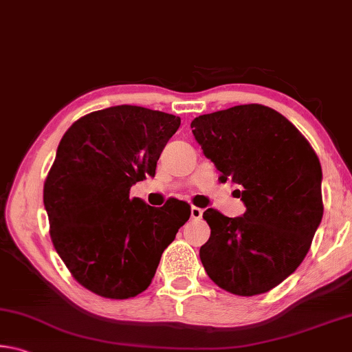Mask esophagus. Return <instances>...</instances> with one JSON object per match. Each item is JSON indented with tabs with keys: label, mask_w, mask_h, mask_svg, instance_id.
I'll return each instance as SVG.
<instances>
[{
	"label": "esophagus",
	"mask_w": 352,
	"mask_h": 352,
	"mask_svg": "<svg viewBox=\"0 0 352 352\" xmlns=\"http://www.w3.org/2000/svg\"><path fill=\"white\" fill-rule=\"evenodd\" d=\"M201 216H204V210H201V208H197V206L190 208V219L200 220Z\"/></svg>",
	"instance_id": "obj_1"
}]
</instances>
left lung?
<instances>
[{
    "label": "left lung",
    "instance_id": "8db88e82",
    "mask_svg": "<svg viewBox=\"0 0 352 352\" xmlns=\"http://www.w3.org/2000/svg\"><path fill=\"white\" fill-rule=\"evenodd\" d=\"M190 129L220 182L237 184L247 206L234 219L204 212L211 236L201 264L230 294H265L298 269L323 217L317 153L287 118L261 104L201 115Z\"/></svg>",
    "mask_w": 352,
    "mask_h": 352
}]
</instances>
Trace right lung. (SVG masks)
I'll return each instance as SVG.
<instances>
[{"instance_id":"right-lung-1","label":"right lung","mask_w":352,"mask_h":352,"mask_svg":"<svg viewBox=\"0 0 352 352\" xmlns=\"http://www.w3.org/2000/svg\"><path fill=\"white\" fill-rule=\"evenodd\" d=\"M182 119L136 105L91 111L57 147L43 186L56 252L77 283L93 294L127 300L151 285L164 248L188 222L190 206L169 199L162 208L130 199Z\"/></svg>"}]
</instances>
